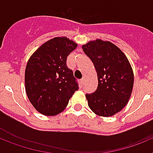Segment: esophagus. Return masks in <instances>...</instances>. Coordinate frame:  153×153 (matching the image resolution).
<instances>
[{"label":"esophagus","instance_id":"esophagus-1","mask_svg":"<svg viewBox=\"0 0 153 153\" xmlns=\"http://www.w3.org/2000/svg\"><path fill=\"white\" fill-rule=\"evenodd\" d=\"M84 80H85V79L83 77L80 79V84H81V86H83V85L84 84Z\"/></svg>","mask_w":153,"mask_h":153}]
</instances>
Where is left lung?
I'll use <instances>...</instances> for the list:
<instances>
[{"instance_id": "8db88e82", "label": "left lung", "mask_w": 153, "mask_h": 153, "mask_svg": "<svg viewBox=\"0 0 153 153\" xmlns=\"http://www.w3.org/2000/svg\"><path fill=\"white\" fill-rule=\"evenodd\" d=\"M94 64L98 86L86 94L88 106L98 116L112 117L126 106L133 87L134 75L129 60L118 47L97 39L82 46Z\"/></svg>"}]
</instances>
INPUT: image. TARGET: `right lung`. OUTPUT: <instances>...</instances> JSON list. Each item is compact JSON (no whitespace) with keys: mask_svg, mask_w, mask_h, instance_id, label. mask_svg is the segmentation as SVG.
Returning <instances> with one entry per match:
<instances>
[{"mask_svg":"<svg viewBox=\"0 0 153 153\" xmlns=\"http://www.w3.org/2000/svg\"><path fill=\"white\" fill-rule=\"evenodd\" d=\"M77 44L67 37H54L42 44L28 60L25 90L33 107L45 116H56L67 107L78 90L67 57Z\"/></svg>","mask_w":153,"mask_h":153,"instance_id":"right-lung-1","label":"right lung"}]
</instances>
